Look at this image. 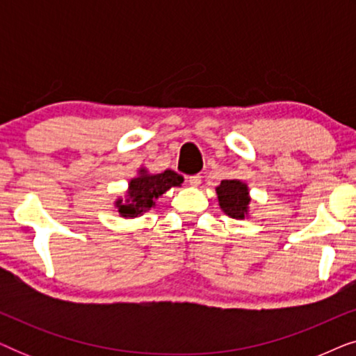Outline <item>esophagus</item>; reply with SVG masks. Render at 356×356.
Segmentation results:
<instances>
[{"label": "esophagus", "instance_id": "34e87169", "mask_svg": "<svg viewBox=\"0 0 356 356\" xmlns=\"http://www.w3.org/2000/svg\"><path fill=\"white\" fill-rule=\"evenodd\" d=\"M201 181H202L201 175H193V177H188V183L191 184V186H199Z\"/></svg>", "mask_w": 356, "mask_h": 356}]
</instances>
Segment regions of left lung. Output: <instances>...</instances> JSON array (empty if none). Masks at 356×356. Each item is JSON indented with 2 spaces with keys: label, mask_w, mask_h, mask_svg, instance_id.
I'll return each instance as SVG.
<instances>
[{
  "label": "left lung",
  "mask_w": 356,
  "mask_h": 356,
  "mask_svg": "<svg viewBox=\"0 0 356 356\" xmlns=\"http://www.w3.org/2000/svg\"><path fill=\"white\" fill-rule=\"evenodd\" d=\"M218 204L222 211L232 218H245L250 209V193L245 183L238 179H223L220 186L216 188Z\"/></svg>",
  "instance_id": "left-lung-1"
}]
</instances>
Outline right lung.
Here are the masks:
<instances>
[{
    "instance_id": "add662e5",
    "label": "right lung",
    "mask_w": 356,
    "mask_h": 356,
    "mask_svg": "<svg viewBox=\"0 0 356 356\" xmlns=\"http://www.w3.org/2000/svg\"><path fill=\"white\" fill-rule=\"evenodd\" d=\"M183 183V177L175 173L173 170H165L163 173L149 175L147 170L140 168L139 177L129 181V189L126 201L118 199L116 207L123 217H138L140 213L149 211L155 206V199L162 196L170 188L179 186Z\"/></svg>"
}]
</instances>
